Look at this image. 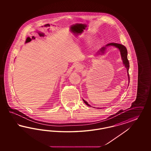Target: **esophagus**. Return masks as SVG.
Returning <instances> with one entry per match:
<instances>
[{
    "label": "esophagus",
    "mask_w": 151,
    "mask_h": 151,
    "mask_svg": "<svg viewBox=\"0 0 151 151\" xmlns=\"http://www.w3.org/2000/svg\"><path fill=\"white\" fill-rule=\"evenodd\" d=\"M82 67L81 65H79V64H78L76 66V69L78 70V71H80V70H82Z\"/></svg>",
    "instance_id": "1"
}]
</instances>
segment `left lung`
<instances>
[{"label": "left lung", "instance_id": "left-lung-1", "mask_svg": "<svg viewBox=\"0 0 151 151\" xmlns=\"http://www.w3.org/2000/svg\"><path fill=\"white\" fill-rule=\"evenodd\" d=\"M114 46L115 47L119 48V50L120 52H121V55L122 59V60H123V63H124L125 67L127 69V73H128L127 74H128V80H129V73H128V70H129V64L128 59H127V50L126 47L122 45V44H117V43H114V42H111V43H110V44H108L107 45H106V46ZM106 46L105 47H102L100 50V51H99V52H101L102 53H104V51L105 50ZM83 101L85 102V104H86V105L88 106H91L89 104H88V103H87L86 101H85L84 100H83Z\"/></svg>", "mask_w": 151, "mask_h": 151}]
</instances>
